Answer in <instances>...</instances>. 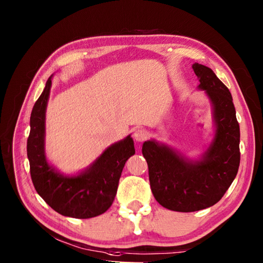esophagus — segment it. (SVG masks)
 Returning a JSON list of instances; mask_svg holds the SVG:
<instances>
[{
	"label": "esophagus",
	"mask_w": 263,
	"mask_h": 263,
	"mask_svg": "<svg viewBox=\"0 0 263 263\" xmlns=\"http://www.w3.org/2000/svg\"><path fill=\"white\" fill-rule=\"evenodd\" d=\"M133 138H135L136 141H144L145 139H147V132L142 130V128H137L133 132Z\"/></svg>",
	"instance_id": "esophagus-1"
}]
</instances>
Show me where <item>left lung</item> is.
Returning <instances> with one entry per match:
<instances>
[{
    "mask_svg": "<svg viewBox=\"0 0 263 263\" xmlns=\"http://www.w3.org/2000/svg\"><path fill=\"white\" fill-rule=\"evenodd\" d=\"M211 103L213 136L198 159H190L164 142L142 144L148 164L151 189L159 204L172 211L193 212L215 205L237 176L240 128L228 87L206 66L193 65Z\"/></svg>",
    "mask_w": 263,
    "mask_h": 263,
    "instance_id": "left-lung-1",
    "label": "left lung"
}]
</instances>
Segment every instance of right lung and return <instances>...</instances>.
Wrapping results in <instances>:
<instances>
[{"label":"right lung","mask_w":263,"mask_h":263,"mask_svg":"<svg viewBox=\"0 0 263 263\" xmlns=\"http://www.w3.org/2000/svg\"><path fill=\"white\" fill-rule=\"evenodd\" d=\"M52 77L35 102L30 117L28 159L38 195L62 216L87 219L104 213L112 204L127 159L136 153L128 135L106 147L94 162L77 174L66 175L47 161L45 152L46 108Z\"/></svg>","instance_id":"1"}]
</instances>
